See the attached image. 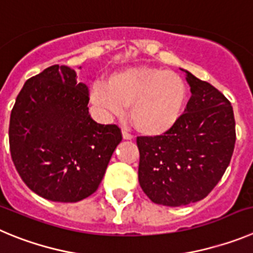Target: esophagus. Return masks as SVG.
<instances>
[{
    "instance_id": "34e87169",
    "label": "esophagus",
    "mask_w": 253,
    "mask_h": 253,
    "mask_svg": "<svg viewBox=\"0 0 253 253\" xmlns=\"http://www.w3.org/2000/svg\"><path fill=\"white\" fill-rule=\"evenodd\" d=\"M122 136H124L125 140H132V138H133V136H132L127 129H122Z\"/></svg>"
}]
</instances>
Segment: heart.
<instances>
[{
	"instance_id": "b5f03b06",
	"label": "heart",
	"mask_w": 253,
	"mask_h": 253,
	"mask_svg": "<svg viewBox=\"0 0 253 253\" xmlns=\"http://www.w3.org/2000/svg\"><path fill=\"white\" fill-rule=\"evenodd\" d=\"M188 87L177 73L155 67H132L115 72L106 83H95L90 99L103 112L129 117L137 131L156 136L169 131L180 118Z\"/></svg>"
}]
</instances>
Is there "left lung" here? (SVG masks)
I'll use <instances>...</instances> for the list:
<instances>
[{
  "label": "left lung",
  "instance_id": "left-lung-1",
  "mask_svg": "<svg viewBox=\"0 0 253 253\" xmlns=\"http://www.w3.org/2000/svg\"><path fill=\"white\" fill-rule=\"evenodd\" d=\"M192 97L176 124L160 136L137 137L138 183L151 202L180 207L204 199L222 179L236 142L231 102L186 72Z\"/></svg>",
  "mask_w": 253,
  "mask_h": 253
}]
</instances>
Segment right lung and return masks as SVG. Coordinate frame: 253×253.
Masks as SVG:
<instances>
[{
	"label": "right lung",
	"mask_w": 253,
	"mask_h": 253,
	"mask_svg": "<svg viewBox=\"0 0 253 253\" xmlns=\"http://www.w3.org/2000/svg\"><path fill=\"white\" fill-rule=\"evenodd\" d=\"M89 90L65 65L27 79L11 111L10 151L22 181L51 202L76 203L98 189L121 142L117 125L88 112Z\"/></svg>",
	"instance_id": "right-lung-1"
}]
</instances>
